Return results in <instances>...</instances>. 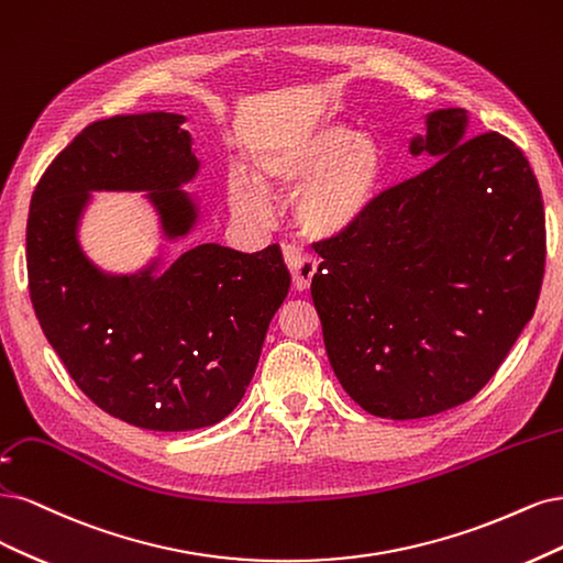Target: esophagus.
Instances as JSON below:
<instances>
[{"instance_id":"obj_1","label":"esophagus","mask_w":563,"mask_h":563,"mask_svg":"<svg viewBox=\"0 0 563 563\" xmlns=\"http://www.w3.org/2000/svg\"><path fill=\"white\" fill-rule=\"evenodd\" d=\"M283 252H285V264L289 268V274H292L295 289L297 292H306L316 276V262L308 255H303L299 247H292V245H287Z\"/></svg>"}]
</instances>
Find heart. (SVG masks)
I'll return each instance as SVG.
<instances>
[{
    "label": "heart",
    "mask_w": 563,
    "mask_h": 563,
    "mask_svg": "<svg viewBox=\"0 0 563 563\" xmlns=\"http://www.w3.org/2000/svg\"><path fill=\"white\" fill-rule=\"evenodd\" d=\"M386 173V150L372 133L320 117L252 142L247 173L229 170L224 196L239 220L262 222L266 191L295 194L292 217L306 239L341 241L369 220Z\"/></svg>",
    "instance_id": "heart-1"
}]
</instances>
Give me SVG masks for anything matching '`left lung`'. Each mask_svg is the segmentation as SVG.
<instances>
[{
	"label": "left lung",
	"instance_id": "8db88e82",
	"mask_svg": "<svg viewBox=\"0 0 563 563\" xmlns=\"http://www.w3.org/2000/svg\"><path fill=\"white\" fill-rule=\"evenodd\" d=\"M459 107L426 114L411 156L434 163L380 194L369 220L318 247L311 295L330 365L378 419L475 397L533 318L545 274L538 179L512 140H467Z\"/></svg>",
	"mask_w": 563,
	"mask_h": 563
}]
</instances>
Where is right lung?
<instances>
[{
  "instance_id": "add662e5",
  "label": "right lung",
  "mask_w": 563,
  "mask_h": 563,
  "mask_svg": "<svg viewBox=\"0 0 563 563\" xmlns=\"http://www.w3.org/2000/svg\"><path fill=\"white\" fill-rule=\"evenodd\" d=\"M185 121L147 112L86 125L46 168L27 217L30 297L53 351L102 411L161 432L208 428L235 409L289 289L278 245L245 255L206 243L173 264L161 245L133 274L86 255L93 191H142L168 245L196 229L201 203L183 187L201 161Z\"/></svg>"
}]
</instances>
